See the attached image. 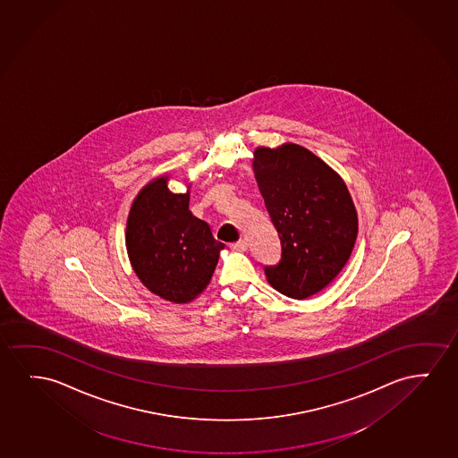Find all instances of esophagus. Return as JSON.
I'll list each match as a JSON object with an SVG mask.
<instances>
[{"instance_id": "esophagus-1", "label": "esophagus", "mask_w": 458, "mask_h": 458, "mask_svg": "<svg viewBox=\"0 0 458 458\" xmlns=\"http://www.w3.org/2000/svg\"><path fill=\"white\" fill-rule=\"evenodd\" d=\"M246 246H248L246 240L240 239L239 242L231 243V250H233V251H245Z\"/></svg>"}]
</instances>
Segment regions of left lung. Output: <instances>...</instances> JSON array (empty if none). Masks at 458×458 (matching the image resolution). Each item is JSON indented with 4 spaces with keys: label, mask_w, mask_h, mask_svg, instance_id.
Segmentation results:
<instances>
[{
    "label": "left lung",
    "mask_w": 458,
    "mask_h": 458,
    "mask_svg": "<svg viewBox=\"0 0 458 458\" xmlns=\"http://www.w3.org/2000/svg\"><path fill=\"white\" fill-rule=\"evenodd\" d=\"M252 166L281 242V259L265 265V276L283 295L304 300L347 264L358 233L353 200L341 177L298 144L256 148Z\"/></svg>",
    "instance_id": "left-lung-1"
}]
</instances>
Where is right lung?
<instances>
[{
    "label": "right lung",
    "instance_id": "1",
    "mask_svg": "<svg viewBox=\"0 0 458 458\" xmlns=\"http://www.w3.org/2000/svg\"><path fill=\"white\" fill-rule=\"evenodd\" d=\"M166 177L138 194L127 221V250L138 277L155 295L187 303L210 283L225 243L188 208L190 194H174Z\"/></svg>",
    "mask_w": 458,
    "mask_h": 458
}]
</instances>
